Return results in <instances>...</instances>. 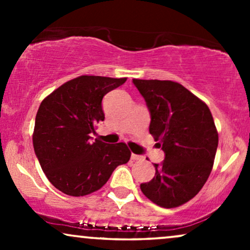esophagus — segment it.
<instances>
[{"instance_id": "34e87169", "label": "esophagus", "mask_w": 250, "mask_h": 250, "mask_svg": "<svg viewBox=\"0 0 250 250\" xmlns=\"http://www.w3.org/2000/svg\"><path fill=\"white\" fill-rule=\"evenodd\" d=\"M143 157L141 155H137V154H131V160H134V161H140V160H142Z\"/></svg>"}]
</instances>
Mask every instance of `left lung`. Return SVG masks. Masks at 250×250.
<instances>
[{"label":"left lung","instance_id":"8db88e82","mask_svg":"<svg viewBox=\"0 0 250 250\" xmlns=\"http://www.w3.org/2000/svg\"><path fill=\"white\" fill-rule=\"evenodd\" d=\"M150 113L149 133L165 151L155 176L141 183L142 193L163 208L179 207L202 189L219 145L215 123L205 102L180 83L133 80Z\"/></svg>","mask_w":250,"mask_h":250}]
</instances>
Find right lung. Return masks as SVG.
<instances>
[{"label":"right lung","instance_id":"right-lung-1","mask_svg":"<svg viewBox=\"0 0 250 250\" xmlns=\"http://www.w3.org/2000/svg\"><path fill=\"white\" fill-rule=\"evenodd\" d=\"M127 79L83 75L65 82L37 110L33 145L43 173L70 196L99 190L117 166L130 159L125 143L93 141L95 125L104 120L102 99Z\"/></svg>","mask_w":250,"mask_h":250}]
</instances>
